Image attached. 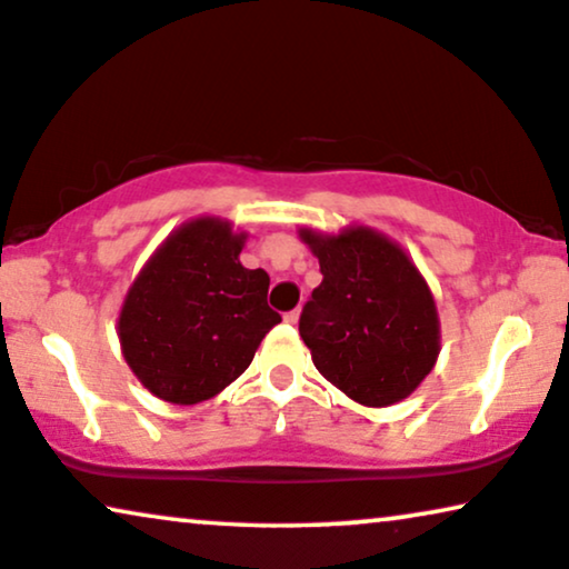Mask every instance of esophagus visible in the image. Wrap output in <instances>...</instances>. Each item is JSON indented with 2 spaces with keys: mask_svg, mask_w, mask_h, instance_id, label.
Returning <instances> with one entry per match:
<instances>
[{
  "mask_svg": "<svg viewBox=\"0 0 569 569\" xmlns=\"http://www.w3.org/2000/svg\"><path fill=\"white\" fill-rule=\"evenodd\" d=\"M299 317H301V309H293V312H286L283 320L289 322V325H297V322H299Z\"/></svg>",
  "mask_w": 569,
  "mask_h": 569,
  "instance_id": "obj_1",
  "label": "esophagus"
}]
</instances>
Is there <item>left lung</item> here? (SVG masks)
<instances>
[{
  "instance_id": "left-lung-1",
  "label": "left lung",
  "mask_w": 569,
  "mask_h": 569,
  "mask_svg": "<svg viewBox=\"0 0 569 569\" xmlns=\"http://www.w3.org/2000/svg\"><path fill=\"white\" fill-rule=\"evenodd\" d=\"M299 239L320 260L299 332L325 380L356 403L385 408L411 396L439 356V315L427 278L398 241L369 226Z\"/></svg>"
}]
</instances>
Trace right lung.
Masks as SVG:
<instances>
[{
    "instance_id": "obj_1",
    "label": "right lung",
    "mask_w": 569,
    "mask_h": 569,
    "mask_svg": "<svg viewBox=\"0 0 569 569\" xmlns=\"http://www.w3.org/2000/svg\"><path fill=\"white\" fill-rule=\"evenodd\" d=\"M244 241L226 218H192L148 257L121 301V356L166 403L216 398L280 322L268 307V272L239 262Z\"/></svg>"
}]
</instances>
